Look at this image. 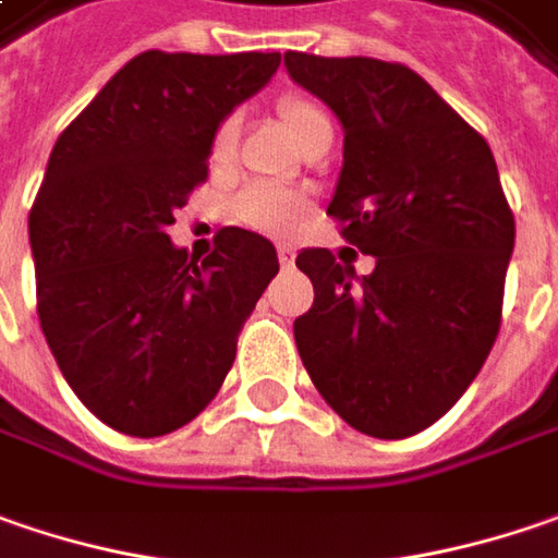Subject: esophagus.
<instances>
[{
    "instance_id": "1",
    "label": "esophagus",
    "mask_w": 558,
    "mask_h": 558,
    "mask_svg": "<svg viewBox=\"0 0 558 558\" xmlns=\"http://www.w3.org/2000/svg\"><path fill=\"white\" fill-rule=\"evenodd\" d=\"M276 254H279V264L286 266V269L294 264V251L289 247V244H279V247H276Z\"/></svg>"
}]
</instances>
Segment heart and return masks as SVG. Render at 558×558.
I'll list each match as a JSON object with an SVG mask.
<instances>
[{
	"instance_id": "b5f03b06",
	"label": "heart",
	"mask_w": 558,
	"mask_h": 558,
	"mask_svg": "<svg viewBox=\"0 0 558 558\" xmlns=\"http://www.w3.org/2000/svg\"><path fill=\"white\" fill-rule=\"evenodd\" d=\"M276 116L286 128V134L292 137L294 144L301 147L307 137L329 131V116L323 112V106L317 99L304 97V94H289L276 102ZM238 147V119H222L213 137H209V162L216 169H226L232 162ZM235 216L251 226V229H260V232H286L292 229L294 222L304 216V197L286 191V187H276V184H251L238 194L235 201Z\"/></svg>"
}]
</instances>
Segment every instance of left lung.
<instances>
[{"label":"left lung","mask_w":558,"mask_h":558,"mask_svg":"<svg viewBox=\"0 0 558 558\" xmlns=\"http://www.w3.org/2000/svg\"><path fill=\"white\" fill-rule=\"evenodd\" d=\"M286 69L345 128L326 213L376 257L357 279L326 247L298 254L314 282L294 320L298 354L354 430L414 436L459 402L499 336L515 216L496 159L408 65L286 52Z\"/></svg>","instance_id":"8db88e82"}]
</instances>
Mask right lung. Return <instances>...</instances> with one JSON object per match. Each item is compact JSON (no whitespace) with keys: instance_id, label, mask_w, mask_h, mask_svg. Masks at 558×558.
Wrapping results in <instances>:
<instances>
[{"instance_id":"obj_1","label":"right lung","mask_w":558,"mask_h":558,"mask_svg":"<svg viewBox=\"0 0 558 558\" xmlns=\"http://www.w3.org/2000/svg\"><path fill=\"white\" fill-rule=\"evenodd\" d=\"M279 62L141 52L52 147L27 219L37 314L74 396L112 430L150 439L194 421L279 272L276 247L247 229H222L201 264L166 235L207 182L216 125Z\"/></svg>"}]
</instances>
